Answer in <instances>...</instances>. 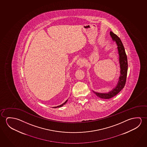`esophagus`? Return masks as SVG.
Segmentation results:
<instances>
[{
  "label": "esophagus",
  "instance_id": "obj_1",
  "mask_svg": "<svg viewBox=\"0 0 147 147\" xmlns=\"http://www.w3.org/2000/svg\"><path fill=\"white\" fill-rule=\"evenodd\" d=\"M77 65L79 66H83L84 64V60L80 58L77 60Z\"/></svg>",
  "mask_w": 147,
  "mask_h": 147
}]
</instances>
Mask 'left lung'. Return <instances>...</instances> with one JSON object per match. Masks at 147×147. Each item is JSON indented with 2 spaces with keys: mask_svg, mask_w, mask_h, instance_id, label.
<instances>
[{
  "mask_svg": "<svg viewBox=\"0 0 147 147\" xmlns=\"http://www.w3.org/2000/svg\"><path fill=\"white\" fill-rule=\"evenodd\" d=\"M110 34L111 36L112 39L116 41L117 45L118 46L117 49L119 56V58L121 66V76L119 78V81L117 87L114 89H113L112 91L106 93H97L93 91V92L95 93L98 98L104 99H108L112 98V97L116 96L117 94H118L123 88L126 84L128 71L127 57L121 40L120 39V38L116 34H114L112 32H110Z\"/></svg>",
  "mask_w": 147,
  "mask_h": 147,
  "instance_id": "left-lung-1",
  "label": "left lung"
}]
</instances>
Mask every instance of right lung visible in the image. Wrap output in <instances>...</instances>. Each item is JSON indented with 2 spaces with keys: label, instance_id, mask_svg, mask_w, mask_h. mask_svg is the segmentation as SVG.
<instances>
[{
  "label": "right lung",
  "instance_id": "obj_1",
  "mask_svg": "<svg viewBox=\"0 0 147 147\" xmlns=\"http://www.w3.org/2000/svg\"><path fill=\"white\" fill-rule=\"evenodd\" d=\"M67 102V100H66L65 102H64V103H63L62 105H59V106H57V107H55L53 108H59L61 107H62V106H63V105H65V104L66 103V102Z\"/></svg>",
  "mask_w": 147,
  "mask_h": 147
}]
</instances>
